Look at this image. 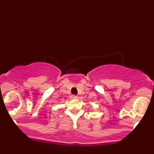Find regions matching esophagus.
I'll return each mask as SVG.
<instances>
[{
  "label": "esophagus",
  "instance_id": "esophagus-1",
  "mask_svg": "<svg viewBox=\"0 0 154 154\" xmlns=\"http://www.w3.org/2000/svg\"><path fill=\"white\" fill-rule=\"evenodd\" d=\"M70 97H71V99H77V96H75V95H71V96H70Z\"/></svg>",
  "mask_w": 154,
  "mask_h": 154
}]
</instances>
